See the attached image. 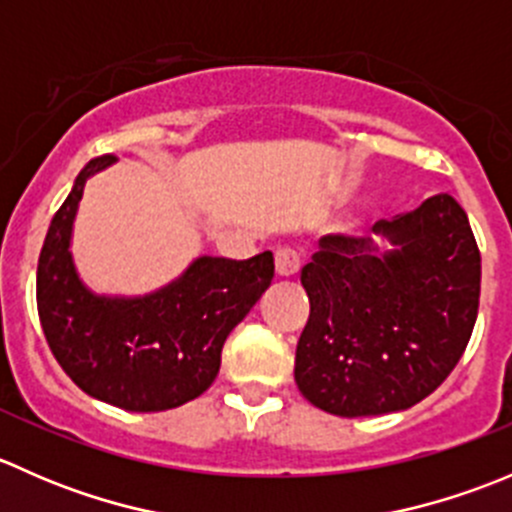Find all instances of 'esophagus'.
Returning a JSON list of instances; mask_svg holds the SVG:
<instances>
[{"label": "esophagus", "instance_id": "obj_1", "mask_svg": "<svg viewBox=\"0 0 512 512\" xmlns=\"http://www.w3.org/2000/svg\"><path fill=\"white\" fill-rule=\"evenodd\" d=\"M275 270L280 277H292L299 272V255L292 247H280L275 252Z\"/></svg>", "mask_w": 512, "mask_h": 512}]
</instances>
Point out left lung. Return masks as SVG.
Here are the masks:
<instances>
[{
    "mask_svg": "<svg viewBox=\"0 0 512 512\" xmlns=\"http://www.w3.org/2000/svg\"><path fill=\"white\" fill-rule=\"evenodd\" d=\"M371 230L396 250L332 232L299 277L309 319L294 381L334 416L391 414L426 399L456 369L478 317L480 250L451 195Z\"/></svg>",
    "mask_w": 512,
    "mask_h": 512,
    "instance_id": "obj_1",
    "label": "left lung"
}]
</instances>
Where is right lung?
Returning <instances> with one entry per match:
<instances>
[{
	"label": "right lung",
	"instance_id": "1",
	"mask_svg": "<svg viewBox=\"0 0 512 512\" xmlns=\"http://www.w3.org/2000/svg\"><path fill=\"white\" fill-rule=\"evenodd\" d=\"M113 160L111 153L89 160L51 218L36 267V309L51 354L81 391L126 411L175 409L210 389L227 334L270 287L275 260L272 252L200 257L148 297L91 294L71 262V225L86 178Z\"/></svg>",
	"mask_w": 512,
	"mask_h": 512
}]
</instances>
